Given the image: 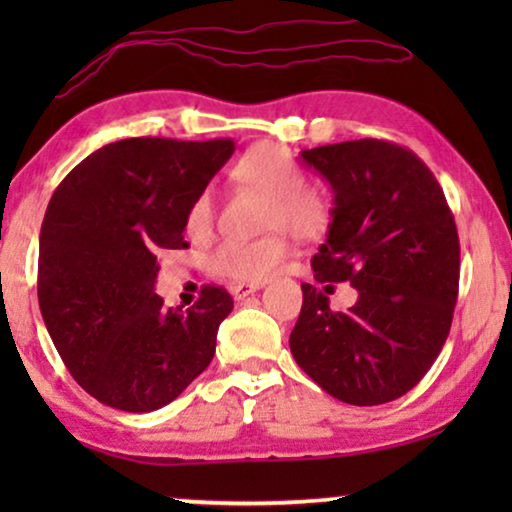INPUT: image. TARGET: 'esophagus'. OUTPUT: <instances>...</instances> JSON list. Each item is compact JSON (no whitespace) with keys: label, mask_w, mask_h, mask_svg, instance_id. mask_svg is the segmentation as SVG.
I'll return each mask as SVG.
<instances>
[{"label":"esophagus","mask_w":512,"mask_h":512,"mask_svg":"<svg viewBox=\"0 0 512 512\" xmlns=\"http://www.w3.org/2000/svg\"><path fill=\"white\" fill-rule=\"evenodd\" d=\"M263 286H265V282H237L230 286V293L240 300V298L251 296V293H256L258 289H263Z\"/></svg>","instance_id":"34e87169"}]
</instances>
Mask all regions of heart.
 Instances as JSON below:
<instances>
[{
	"instance_id": "obj_1",
	"label": "heart",
	"mask_w": 512,
	"mask_h": 512,
	"mask_svg": "<svg viewBox=\"0 0 512 512\" xmlns=\"http://www.w3.org/2000/svg\"><path fill=\"white\" fill-rule=\"evenodd\" d=\"M235 184L268 195L265 228H286L298 237H314L331 221V205L324 195L307 188V172L284 146L263 142L244 151L230 170ZM214 195L202 191L186 212V233L202 240L214 226ZM289 254L282 230L261 240H226L214 249L209 265L219 277L237 282H261L272 275Z\"/></svg>"
}]
</instances>
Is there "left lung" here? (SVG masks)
Instances as JSON below:
<instances>
[{"label": "left lung", "instance_id": "8db88e82", "mask_svg": "<svg viewBox=\"0 0 512 512\" xmlns=\"http://www.w3.org/2000/svg\"><path fill=\"white\" fill-rule=\"evenodd\" d=\"M333 188L314 279L349 281L360 300L335 313L314 284L291 331V354L326 394L380 405L415 387L450 335L459 235L445 193L417 153L354 139L300 153Z\"/></svg>", "mask_w": 512, "mask_h": 512}]
</instances>
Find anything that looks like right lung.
<instances>
[{
  "mask_svg": "<svg viewBox=\"0 0 512 512\" xmlns=\"http://www.w3.org/2000/svg\"><path fill=\"white\" fill-rule=\"evenodd\" d=\"M233 151V139H121L81 160L48 202L41 317L74 380L109 408H163L212 363L230 293L202 286L184 312L163 307L153 284L158 256L188 247V207Z\"/></svg>",
  "mask_w": 512,
  "mask_h": 512,
  "instance_id": "add662e5",
  "label": "right lung"
}]
</instances>
